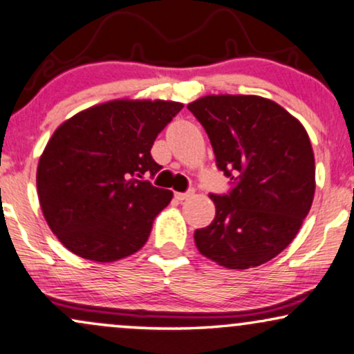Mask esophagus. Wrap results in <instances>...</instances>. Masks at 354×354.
Returning a JSON list of instances; mask_svg holds the SVG:
<instances>
[{
    "mask_svg": "<svg viewBox=\"0 0 354 354\" xmlns=\"http://www.w3.org/2000/svg\"><path fill=\"white\" fill-rule=\"evenodd\" d=\"M194 196V189H189L186 192H174V198H176L178 201H185V199H189Z\"/></svg>",
    "mask_w": 354,
    "mask_h": 354,
    "instance_id": "1",
    "label": "esophagus"
}]
</instances>
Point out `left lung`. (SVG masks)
<instances>
[{"instance_id": "obj_1", "label": "left lung", "mask_w": 354, "mask_h": 354, "mask_svg": "<svg viewBox=\"0 0 354 354\" xmlns=\"http://www.w3.org/2000/svg\"><path fill=\"white\" fill-rule=\"evenodd\" d=\"M209 136L227 194H209L216 217L194 232L201 254L229 270L277 257L301 229L315 192V160L302 124L261 96H204L187 104Z\"/></svg>"}]
</instances>
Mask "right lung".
Listing matches in <instances>:
<instances>
[{"label":"right lung","instance_id":"add662e5","mask_svg":"<svg viewBox=\"0 0 354 354\" xmlns=\"http://www.w3.org/2000/svg\"><path fill=\"white\" fill-rule=\"evenodd\" d=\"M181 109L173 101H109L53 132L39 160L37 192L64 247L100 263L144 247L155 217L173 198L144 178L162 169L150 150Z\"/></svg>","mask_w":354,"mask_h":354}]
</instances>
